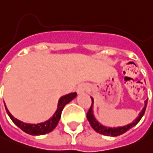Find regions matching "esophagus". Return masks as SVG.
Wrapping results in <instances>:
<instances>
[{
    "mask_svg": "<svg viewBox=\"0 0 153 153\" xmlns=\"http://www.w3.org/2000/svg\"><path fill=\"white\" fill-rule=\"evenodd\" d=\"M88 89V85L86 84H79L77 88V93L78 94H83Z\"/></svg>",
    "mask_w": 153,
    "mask_h": 153,
    "instance_id": "34e87169",
    "label": "esophagus"
}]
</instances>
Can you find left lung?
Masks as SVG:
<instances>
[{
    "label": "left lung",
    "instance_id": "obj_1",
    "mask_svg": "<svg viewBox=\"0 0 153 153\" xmlns=\"http://www.w3.org/2000/svg\"><path fill=\"white\" fill-rule=\"evenodd\" d=\"M92 99V104L90 108L88 110V112L87 113V118L88 121L89 122V123L91 125V127L94 128V131L97 132H99L100 134L102 135H105V136H111V137H117L123 134L124 132L127 131H128L129 129L132 128V127H134L135 125L141 120V118L143 116L144 113H145V110L147 108V99L145 101V106L143 108V110L141 111V113L138 115V117H137L134 121L132 122V123H129L128 125H125L123 127H117V128H108L105 126H102V124H100L99 122L96 120V118L94 117V112H93V104H94V99L91 98Z\"/></svg>",
    "mask_w": 153,
    "mask_h": 153
}]
</instances>
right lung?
I'll use <instances>...</instances> for the list:
<instances>
[{
  "instance_id": "obj_1",
  "label": "right lung",
  "mask_w": 153,
  "mask_h": 153,
  "mask_svg": "<svg viewBox=\"0 0 153 153\" xmlns=\"http://www.w3.org/2000/svg\"><path fill=\"white\" fill-rule=\"evenodd\" d=\"M76 96V93H71V94H66L61 97L59 100L58 108H57V110L54 113V115L49 120L44 122V123H36V124L25 123H23V122L18 120L17 118H16L11 115V114L9 112V110L7 109L6 104H5V107H6L7 114L9 115L10 119L22 131H24L25 132L30 134V135H34V136H36V135H44V134H46L48 132H51V131H53L55 128V127L57 126L59 121L60 119V117H61V113L63 111V108H65V106L67 103H69L71 100H73Z\"/></svg>"
}]
</instances>
